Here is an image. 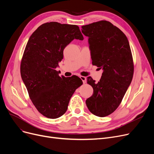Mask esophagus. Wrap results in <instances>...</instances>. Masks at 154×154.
I'll return each instance as SVG.
<instances>
[{"label": "esophagus", "mask_w": 154, "mask_h": 154, "mask_svg": "<svg viewBox=\"0 0 154 154\" xmlns=\"http://www.w3.org/2000/svg\"><path fill=\"white\" fill-rule=\"evenodd\" d=\"M80 78H81V79L82 80V82H83V83H84V84L86 83V78H85V77H84V76H80Z\"/></svg>", "instance_id": "obj_1"}]
</instances>
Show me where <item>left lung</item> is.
I'll return each instance as SVG.
<instances>
[{
  "label": "left lung",
  "mask_w": 154,
  "mask_h": 154,
  "mask_svg": "<svg viewBox=\"0 0 154 154\" xmlns=\"http://www.w3.org/2000/svg\"><path fill=\"white\" fill-rule=\"evenodd\" d=\"M82 28L89 38L92 65L103 70L98 82L91 77L87 79L94 92L86 105L93 115L104 117L118 108L131 82L134 65L130 44L124 33L109 21H100Z\"/></svg>",
  "instance_id": "8db88e82"
}]
</instances>
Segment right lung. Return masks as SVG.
<instances>
[{"mask_svg":"<svg viewBox=\"0 0 154 154\" xmlns=\"http://www.w3.org/2000/svg\"><path fill=\"white\" fill-rule=\"evenodd\" d=\"M74 39H84L78 26L50 22L39 26L26 46L21 78L32 104L46 118L62 116L73 94L83 84L76 75L60 77L55 70L64 48Z\"/></svg>","mask_w":154,"mask_h":154,"instance_id":"add662e5","label":"right lung"}]
</instances>
